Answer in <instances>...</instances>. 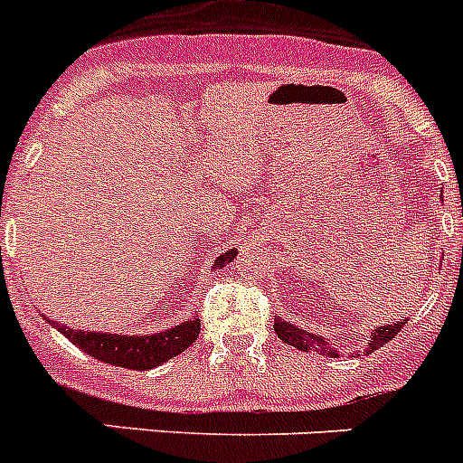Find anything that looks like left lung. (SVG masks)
I'll return each mask as SVG.
<instances>
[{"label": "left lung", "mask_w": 463, "mask_h": 463, "mask_svg": "<svg viewBox=\"0 0 463 463\" xmlns=\"http://www.w3.org/2000/svg\"><path fill=\"white\" fill-rule=\"evenodd\" d=\"M403 325H406V320L396 322V325H384V326H375V329H371V341L364 353L371 354L373 350L383 347L384 343H390L392 338L396 336V331L403 329ZM273 331H276L278 338H280L282 343H288V345L297 347V350H304V353H315V354H322V357H325V354L336 357L338 354L336 347L331 345L325 336H320V334H310V331L301 329V326L292 325V322L282 320L280 315L273 317Z\"/></svg>", "instance_id": "obj_1"}]
</instances>
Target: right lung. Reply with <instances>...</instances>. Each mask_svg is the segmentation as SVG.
Here are the masks:
<instances>
[{
    "instance_id": "right-lung-1",
    "label": "right lung",
    "mask_w": 463,
    "mask_h": 463,
    "mask_svg": "<svg viewBox=\"0 0 463 463\" xmlns=\"http://www.w3.org/2000/svg\"><path fill=\"white\" fill-rule=\"evenodd\" d=\"M239 255L236 248L222 252L215 260L213 269H222L224 264L234 260ZM46 317V315H43ZM48 325H55L64 338L79 345L83 353L90 357L99 359L104 364H113V366H122V369H134V371H148L155 366H162L169 362L175 354L185 353L187 347L196 341L202 322L196 315H192L190 320L178 322L175 326H166V329L157 331V334H109V331H85V329H69L67 325H57V322L48 320Z\"/></svg>"
}]
</instances>
